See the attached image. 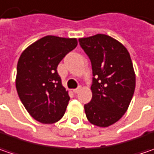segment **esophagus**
<instances>
[{
    "label": "esophagus",
    "instance_id": "esophagus-1",
    "mask_svg": "<svg viewBox=\"0 0 154 154\" xmlns=\"http://www.w3.org/2000/svg\"><path fill=\"white\" fill-rule=\"evenodd\" d=\"M80 90H81V87L79 86V87H77V89H74V90H73V92H74L75 94H77V93L80 91Z\"/></svg>",
    "mask_w": 154,
    "mask_h": 154
}]
</instances>
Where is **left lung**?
Masks as SVG:
<instances>
[{"label": "left lung", "mask_w": 154, "mask_h": 154, "mask_svg": "<svg viewBox=\"0 0 154 154\" xmlns=\"http://www.w3.org/2000/svg\"><path fill=\"white\" fill-rule=\"evenodd\" d=\"M90 59L92 99L84 105L88 121L106 128L128 110L135 89V73L129 52L110 36L97 34L78 39Z\"/></svg>", "instance_id": "left-lung-1"}]
</instances>
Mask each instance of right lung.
Listing matches in <instances>:
<instances>
[{"label": "right lung", "instance_id": "add662e5", "mask_svg": "<svg viewBox=\"0 0 154 154\" xmlns=\"http://www.w3.org/2000/svg\"><path fill=\"white\" fill-rule=\"evenodd\" d=\"M77 45V38L48 35L29 45L19 58L18 95L31 116L41 123H54L64 116L70 97L57 68Z\"/></svg>", "mask_w": 154, "mask_h": 154}]
</instances>
